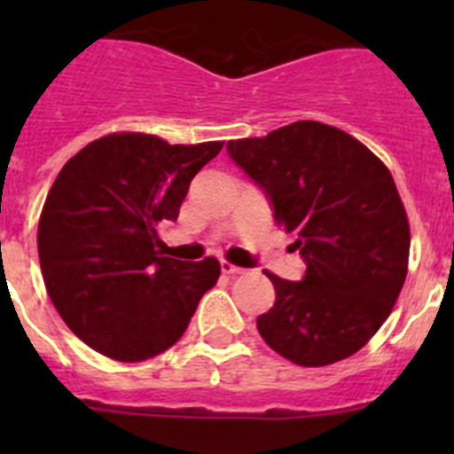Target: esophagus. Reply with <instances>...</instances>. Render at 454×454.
Wrapping results in <instances>:
<instances>
[{
    "instance_id": "obj_1",
    "label": "esophagus",
    "mask_w": 454,
    "mask_h": 454,
    "mask_svg": "<svg viewBox=\"0 0 454 454\" xmlns=\"http://www.w3.org/2000/svg\"><path fill=\"white\" fill-rule=\"evenodd\" d=\"M220 272H223V275H239L240 268L234 266V263H230V262H220Z\"/></svg>"
}]
</instances>
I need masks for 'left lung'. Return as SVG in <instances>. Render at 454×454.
<instances>
[{
  "mask_svg": "<svg viewBox=\"0 0 454 454\" xmlns=\"http://www.w3.org/2000/svg\"><path fill=\"white\" fill-rule=\"evenodd\" d=\"M227 154L307 263L300 282L266 272L275 304L256 318L259 334L298 366L362 350L407 277L409 223L391 172L350 134L314 120L230 140Z\"/></svg>",
  "mask_w": 454,
  "mask_h": 454,
  "instance_id": "obj_1",
  "label": "left lung"
}]
</instances>
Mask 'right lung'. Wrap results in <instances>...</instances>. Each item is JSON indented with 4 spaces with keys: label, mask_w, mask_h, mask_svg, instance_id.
Returning a JSON list of instances; mask_svg holds the SVG:
<instances>
[{
    "label": "right lung",
    "mask_w": 454,
    "mask_h": 454,
    "mask_svg": "<svg viewBox=\"0 0 454 454\" xmlns=\"http://www.w3.org/2000/svg\"><path fill=\"white\" fill-rule=\"evenodd\" d=\"M220 150L111 134L59 172L38 223L40 270L56 311L92 350L115 362L161 355L215 286L214 256H161L159 224L177 220L192 177Z\"/></svg>",
    "instance_id": "obj_1"
}]
</instances>
